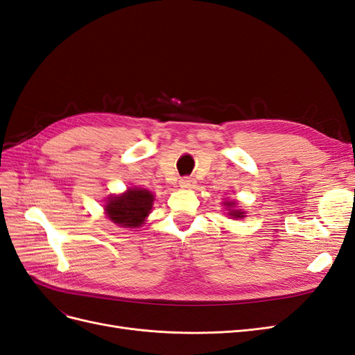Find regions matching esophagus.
Listing matches in <instances>:
<instances>
[{
    "label": "esophagus",
    "instance_id": "34e87169",
    "mask_svg": "<svg viewBox=\"0 0 355 355\" xmlns=\"http://www.w3.org/2000/svg\"><path fill=\"white\" fill-rule=\"evenodd\" d=\"M194 184H196L194 178L185 176V178L180 179V187H184V188H191V187H194Z\"/></svg>",
    "mask_w": 355,
    "mask_h": 355
}]
</instances>
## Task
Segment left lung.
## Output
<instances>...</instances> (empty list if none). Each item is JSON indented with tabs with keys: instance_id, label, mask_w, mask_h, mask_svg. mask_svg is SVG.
I'll list each match as a JSON object with an SVG mask.
<instances>
[{
	"instance_id": "obj_1",
	"label": "left lung",
	"mask_w": 355,
	"mask_h": 355,
	"mask_svg": "<svg viewBox=\"0 0 355 355\" xmlns=\"http://www.w3.org/2000/svg\"><path fill=\"white\" fill-rule=\"evenodd\" d=\"M225 204H227L228 207H235V202H234V201H227ZM230 216H232V218H243L244 213H243L241 210H231Z\"/></svg>"
}]
</instances>
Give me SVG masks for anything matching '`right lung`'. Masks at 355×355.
<instances>
[{"instance_id":"obj_1","label":"right lung","mask_w":355,"mask_h":355,"mask_svg":"<svg viewBox=\"0 0 355 355\" xmlns=\"http://www.w3.org/2000/svg\"><path fill=\"white\" fill-rule=\"evenodd\" d=\"M154 196L148 189L133 188L125 194L111 197L106 202V214L120 227L137 228L144 223L153 207Z\"/></svg>"}]
</instances>
